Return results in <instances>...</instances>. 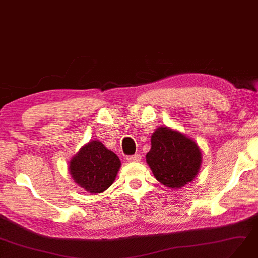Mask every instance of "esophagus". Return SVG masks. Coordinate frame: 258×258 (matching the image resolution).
Returning a JSON list of instances; mask_svg holds the SVG:
<instances>
[{"label": "esophagus", "instance_id": "34e87169", "mask_svg": "<svg viewBox=\"0 0 258 258\" xmlns=\"http://www.w3.org/2000/svg\"><path fill=\"white\" fill-rule=\"evenodd\" d=\"M127 161L128 162H140L141 161V155L140 154H135V155H130V156H127Z\"/></svg>", "mask_w": 258, "mask_h": 258}]
</instances>
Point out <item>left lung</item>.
Returning <instances> with one entry per match:
<instances>
[{"label": "left lung", "instance_id": "left-lung-1", "mask_svg": "<svg viewBox=\"0 0 258 258\" xmlns=\"http://www.w3.org/2000/svg\"><path fill=\"white\" fill-rule=\"evenodd\" d=\"M146 163L162 184L180 189L196 178L202 163L199 145L191 138L168 127H159L151 137Z\"/></svg>", "mask_w": 258, "mask_h": 258}]
</instances>
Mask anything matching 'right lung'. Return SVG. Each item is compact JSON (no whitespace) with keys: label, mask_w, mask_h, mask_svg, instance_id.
<instances>
[{"label":"right lung","mask_w":258,"mask_h":258,"mask_svg":"<svg viewBox=\"0 0 258 258\" xmlns=\"http://www.w3.org/2000/svg\"><path fill=\"white\" fill-rule=\"evenodd\" d=\"M120 159L99 140L83 145L69 163V172L83 190L102 193L113 184L120 168Z\"/></svg>","instance_id":"1"}]
</instances>
